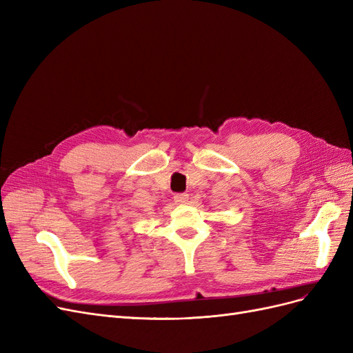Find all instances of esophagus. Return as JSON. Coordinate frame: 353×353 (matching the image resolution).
Here are the masks:
<instances>
[{
    "mask_svg": "<svg viewBox=\"0 0 353 353\" xmlns=\"http://www.w3.org/2000/svg\"><path fill=\"white\" fill-rule=\"evenodd\" d=\"M174 200H175L176 203H179V205H183V203H187V201H188V194H185V193L175 194V196H174Z\"/></svg>",
    "mask_w": 353,
    "mask_h": 353,
    "instance_id": "1",
    "label": "esophagus"
}]
</instances>
